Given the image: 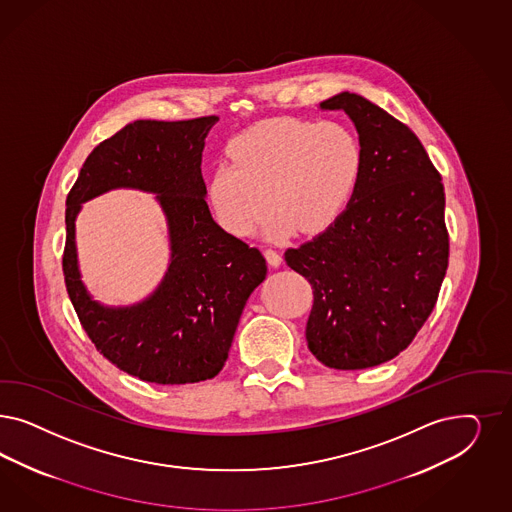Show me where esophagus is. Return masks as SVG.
I'll return each mask as SVG.
<instances>
[{
  "mask_svg": "<svg viewBox=\"0 0 512 512\" xmlns=\"http://www.w3.org/2000/svg\"><path fill=\"white\" fill-rule=\"evenodd\" d=\"M264 256L267 264L273 265V267H279L282 264L281 252H277L273 248H265Z\"/></svg>",
  "mask_w": 512,
  "mask_h": 512,
  "instance_id": "1",
  "label": "esophagus"
}]
</instances>
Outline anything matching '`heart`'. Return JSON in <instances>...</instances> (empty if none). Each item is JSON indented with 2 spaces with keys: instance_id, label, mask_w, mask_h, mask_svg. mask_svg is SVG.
I'll return each instance as SVG.
<instances>
[{
  "instance_id": "heart-1",
  "label": "heart",
  "mask_w": 512,
  "mask_h": 512,
  "mask_svg": "<svg viewBox=\"0 0 512 512\" xmlns=\"http://www.w3.org/2000/svg\"><path fill=\"white\" fill-rule=\"evenodd\" d=\"M228 156L231 162H220L211 175L209 198L220 224L235 235L256 230L269 205L277 207L269 237L326 230L362 175V143L337 120H269L237 135Z\"/></svg>"
}]
</instances>
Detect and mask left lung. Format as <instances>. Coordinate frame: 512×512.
Segmentation results:
<instances>
[{
  "instance_id": "obj_1",
  "label": "left lung",
  "mask_w": 512,
  "mask_h": 512,
  "mask_svg": "<svg viewBox=\"0 0 512 512\" xmlns=\"http://www.w3.org/2000/svg\"><path fill=\"white\" fill-rule=\"evenodd\" d=\"M320 107L356 124L362 175L347 211L284 260L313 288L314 358L354 371L396 358L437 303L450 247L445 188L413 130L379 105L343 92Z\"/></svg>"
}]
</instances>
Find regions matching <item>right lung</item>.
I'll return each instance as SVG.
<instances>
[{"label": "right lung", "instance_id": "1", "mask_svg": "<svg viewBox=\"0 0 512 512\" xmlns=\"http://www.w3.org/2000/svg\"><path fill=\"white\" fill-rule=\"evenodd\" d=\"M216 120H135L92 150L67 194L62 269L73 309L99 354L145 382L192 384L218 375L248 296L267 273L262 252L222 230L205 201L201 152ZM118 185L159 194L174 260L145 304L105 310L78 279L74 216L83 200Z\"/></svg>", "mask_w": 512, "mask_h": 512}]
</instances>
